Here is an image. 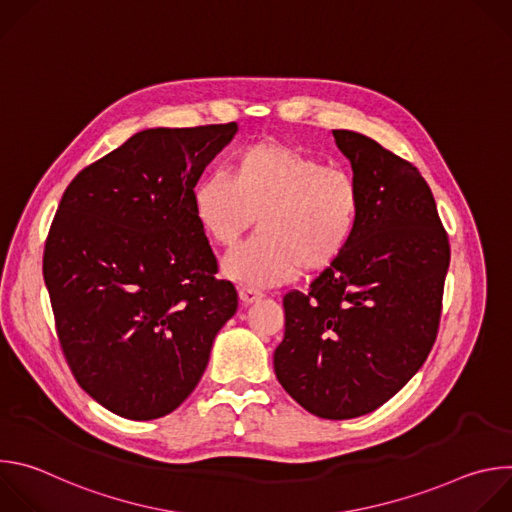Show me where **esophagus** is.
Listing matches in <instances>:
<instances>
[{
	"label": "esophagus",
	"instance_id": "1",
	"mask_svg": "<svg viewBox=\"0 0 512 512\" xmlns=\"http://www.w3.org/2000/svg\"><path fill=\"white\" fill-rule=\"evenodd\" d=\"M239 298H241V302H243L245 306H249V304L259 302V300L263 298V294H261V291L253 289V287H241V289H239Z\"/></svg>",
	"mask_w": 512,
	"mask_h": 512
}]
</instances>
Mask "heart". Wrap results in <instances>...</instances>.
Masks as SVG:
<instances>
[{"label": "heart", "instance_id": "obj_1", "mask_svg": "<svg viewBox=\"0 0 512 512\" xmlns=\"http://www.w3.org/2000/svg\"><path fill=\"white\" fill-rule=\"evenodd\" d=\"M202 233L231 249L253 227L259 235L223 261V273L251 287L316 275L346 251L358 221L354 182L291 145L259 141L237 154L227 174H206L192 188Z\"/></svg>", "mask_w": 512, "mask_h": 512}]
</instances>
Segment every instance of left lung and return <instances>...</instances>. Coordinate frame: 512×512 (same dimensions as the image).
<instances>
[{
	"label": "left lung",
	"mask_w": 512,
	"mask_h": 512,
	"mask_svg": "<svg viewBox=\"0 0 512 512\" xmlns=\"http://www.w3.org/2000/svg\"><path fill=\"white\" fill-rule=\"evenodd\" d=\"M360 210L342 257L283 298L281 387L324 419L367 415L421 369L440 326L450 243L415 166L375 139L332 131Z\"/></svg>",
	"instance_id": "left-lung-1"
}]
</instances>
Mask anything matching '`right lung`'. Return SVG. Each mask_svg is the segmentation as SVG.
I'll return each mask as SVG.
<instances>
[{
  "mask_svg": "<svg viewBox=\"0 0 512 512\" xmlns=\"http://www.w3.org/2000/svg\"><path fill=\"white\" fill-rule=\"evenodd\" d=\"M237 129H143L62 194L42 261L56 334L77 383L115 415L172 413L237 312L192 210L194 184Z\"/></svg>",
  "mask_w": 512,
  "mask_h": 512,
  "instance_id": "right-lung-1",
  "label": "right lung"
}]
</instances>
